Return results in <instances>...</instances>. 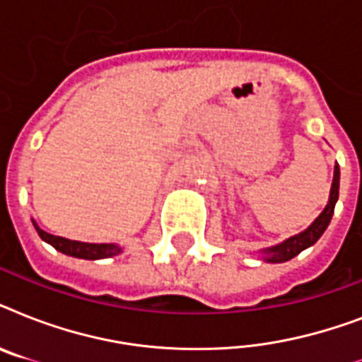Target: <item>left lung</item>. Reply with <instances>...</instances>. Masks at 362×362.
Here are the masks:
<instances>
[{
  "label": "left lung",
  "instance_id": "8db88e82",
  "mask_svg": "<svg viewBox=\"0 0 362 362\" xmlns=\"http://www.w3.org/2000/svg\"><path fill=\"white\" fill-rule=\"evenodd\" d=\"M338 187H340V169H338V165L334 167V176H332V186H331V195H329V203L323 209L315 221L312 226L306 229V231L298 233L295 237L287 238L281 244H276L272 247H267L263 250V259L267 263H284V261H289L295 255L310 247L312 244L320 240V237L325 233V229L331 223V218L334 214V204L338 201Z\"/></svg>",
  "mask_w": 362,
  "mask_h": 362
}]
</instances>
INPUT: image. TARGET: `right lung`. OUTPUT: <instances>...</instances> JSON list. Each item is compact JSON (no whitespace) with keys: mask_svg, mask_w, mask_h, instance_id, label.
I'll return each instance as SVG.
<instances>
[{"mask_svg":"<svg viewBox=\"0 0 362 362\" xmlns=\"http://www.w3.org/2000/svg\"><path fill=\"white\" fill-rule=\"evenodd\" d=\"M33 226H35L37 233H39V237H41L42 240L48 242V244L56 247L58 252L65 253V255H71V257L95 261V259L112 257V255H118V253L122 252V247L116 246V244H90V242L69 240V238L54 237V235H50V233L42 231L35 221H33Z\"/></svg>","mask_w":362,"mask_h":362,"instance_id":"add662e5","label":"right lung"}]
</instances>
